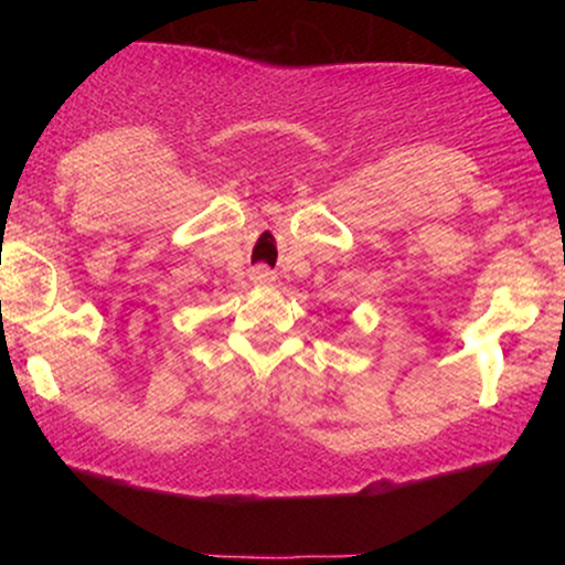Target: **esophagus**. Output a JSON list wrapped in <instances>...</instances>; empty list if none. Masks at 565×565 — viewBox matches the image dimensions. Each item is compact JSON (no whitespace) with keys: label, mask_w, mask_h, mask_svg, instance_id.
<instances>
[{"label":"esophagus","mask_w":565,"mask_h":565,"mask_svg":"<svg viewBox=\"0 0 565 565\" xmlns=\"http://www.w3.org/2000/svg\"><path fill=\"white\" fill-rule=\"evenodd\" d=\"M252 281L260 284V287H268V284L276 281V274L265 268V265H260V268H252Z\"/></svg>","instance_id":"esophagus-1"}]
</instances>
